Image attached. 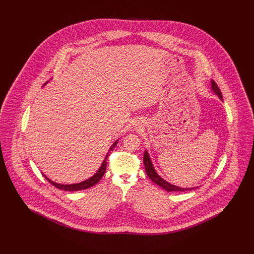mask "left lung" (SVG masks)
Here are the masks:
<instances>
[{
    "mask_svg": "<svg viewBox=\"0 0 254 254\" xmlns=\"http://www.w3.org/2000/svg\"><path fill=\"white\" fill-rule=\"evenodd\" d=\"M211 83V90L217 95L218 98L223 101V98H222V93L218 87V85H216V83L211 80L210 81ZM144 165H145V172H146V175L148 176V178L152 182H154L156 185L160 186L161 188H163L164 190H166L167 191L171 192V191H188V190H193L196 188L198 187H194V188H181V187H178V186H175L169 182L166 181L165 179H163L159 174H158L156 169L154 168L153 164H152V161H151V158L149 156L147 150L145 149V154H144Z\"/></svg>",
    "mask_w": 254,
    "mask_h": 254,
    "instance_id": "obj_1",
    "label": "left lung"
}]
</instances>
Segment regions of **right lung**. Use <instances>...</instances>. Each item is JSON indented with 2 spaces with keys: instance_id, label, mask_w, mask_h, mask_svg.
Instances as JSON below:
<instances>
[{
  "instance_id": "obj_1",
  "label": "right lung",
  "mask_w": 254,
  "mask_h": 254,
  "mask_svg": "<svg viewBox=\"0 0 254 254\" xmlns=\"http://www.w3.org/2000/svg\"><path fill=\"white\" fill-rule=\"evenodd\" d=\"M48 83H49V81L44 85H47ZM118 141H119V139L116 140L112 145H110V147H109V151H108L106 157L104 159L103 163L101 164V167L98 169L96 172H95L91 177H89L88 179H86L85 181L76 183V184L64 185V184H60V183H56V182H53L52 180H50L49 177H47L46 174H44L43 172H42V174L44 175V177H45L52 186H54L55 188H57V189H59V190H65V191H77V190H85V189L91 188V187H93L94 185H96L97 183L100 181V180L102 179V177L104 176L105 171H106V168H107V164H108L107 159L109 157V153L110 151H112V150L114 149V147L117 145Z\"/></svg>"
}]
</instances>
